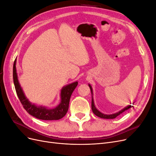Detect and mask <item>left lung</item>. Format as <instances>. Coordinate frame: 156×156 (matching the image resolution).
<instances>
[{"label":"left lung","mask_w":156,"mask_h":156,"mask_svg":"<svg viewBox=\"0 0 156 156\" xmlns=\"http://www.w3.org/2000/svg\"><path fill=\"white\" fill-rule=\"evenodd\" d=\"M88 86H89V87H90V90H91V92H92V87H91V86L90 85V84H88ZM131 104V103H130ZM132 104L133 105H134V102L132 103ZM128 105V106H127L126 107H125L124 109H122V110H121L120 111H119V112H116V113H115V114H112V115H104V114H103V113H101V112H100L99 111L97 108H96V107H95V105H94V100H93V98H92V112H94V114L95 115H96L97 116H98V117H100V118H102V119H115V118L117 116H119V115H120L121 113H122L124 111H126V110H127V109H129V108H131V105ZM132 107H133V105H132Z\"/></svg>","instance_id":"obj_1"}]
</instances>
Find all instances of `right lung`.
Here are the masks:
<instances>
[{
  "mask_svg": "<svg viewBox=\"0 0 156 156\" xmlns=\"http://www.w3.org/2000/svg\"><path fill=\"white\" fill-rule=\"evenodd\" d=\"M16 59L14 61L13 67V79L14 85H15L17 95L20 99L22 105L25 109L33 116L37 119L44 120H59L63 118L66 114L68 108L69 103L71 96L74 90V89L77 86V82H75L68 85L64 87L61 90V102L60 104L53 109L45 108L44 107H36L33 105L26 98L22 88H21L20 83L17 79V75L16 73Z\"/></svg>",
  "mask_w": 156,
  "mask_h": 156,
  "instance_id": "right-lung-1",
  "label": "right lung"
}]
</instances>
